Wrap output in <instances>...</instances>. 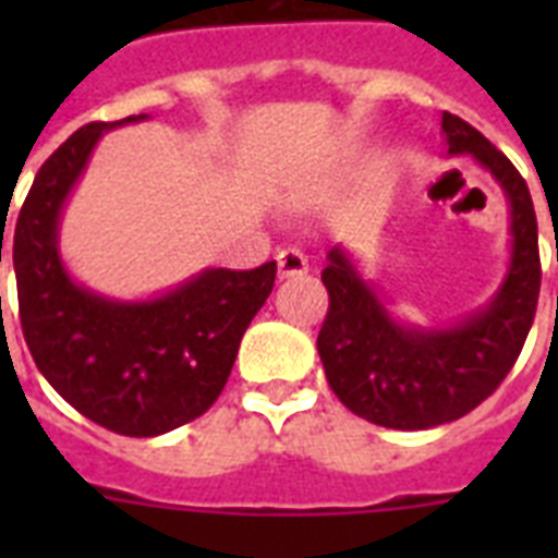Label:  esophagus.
I'll list each match as a JSON object with an SVG mask.
<instances>
[{"instance_id":"obj_1","label":"esophagus","mask_w":558,"mask_h":558,"mask_svg":"<svg viewBox=\"0 0 558 558\" xmlns=\"http://www.w3.org/2000/svg\"><path fill=\"white\" fill-rule=\"evenodd\" d=\"M310 271V263L306 257L298 248H280L278 252V278L287 280V278H301Z\"/></svg>"}]
</instances>
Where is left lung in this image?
<instances>
[{
    "label": "left lung",
    "instance_id": "8db88e82",
    "mask_svg": "<svg viewBox=\"0 0 558 558\" xmlns=\"http://www.w3.org/2000/svg\"><path fill=\"white\" fill-rule=\"evenodd\" d=\"M440 126L446 153H469L493 173L510 202V266L493 301L449 327H416L388 313L341 245H332L322 271L330 292V310L318 332L327 381L353 414L399 432L460 420L501 385L533 327L542 287L538 226L527 182L463 118L442 112Z\"/></svg>",
    "mask_w": 558,
    "mask_h": 558
}]
</instances>
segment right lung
Returning a JSON list of instances; mask_svg holds the SVG:
<instances>
[{"label":"right lung","instance_id":"add662e5","mask_svg":"<svg viewBox=\"0 0 558 558\" xmlns=\"http://www.w3.org/2000/svg\"><path fill=\"white\" fill-rule=\"evenodd\" d=\"M147 118L69 135L39 168L11 243L22 336L39 373L92 423L126 437L173 432L217 402L278 275L275 260L248 271L202 269L147 301L98 295L69 275L57 245L65 199L100 135Z\"/></svg>","mask_w":558,"mask_h":558}]
</instances>
